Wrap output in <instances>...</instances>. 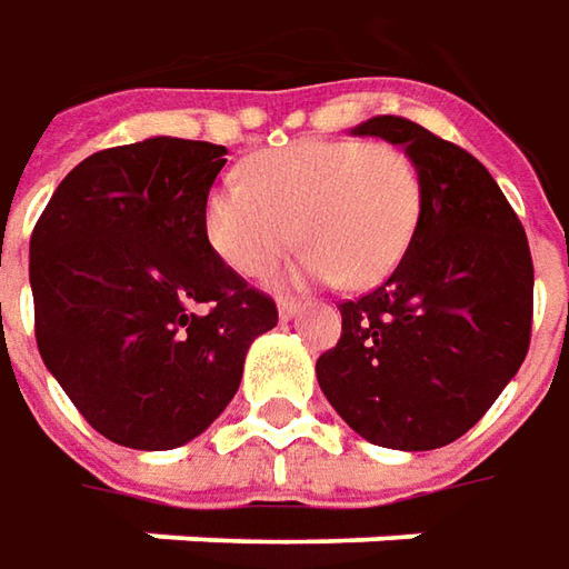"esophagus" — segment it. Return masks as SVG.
Returning a JSON list of instances; mask_svg holds the SVG:
<instances>
[{"instance_id": "esophagus-1", "label": "esophagus", "mask_w": 569, "mask_h": 569, "mask_svg": "<svg viewBox=\"0 0 569 569\" xmlns=\"http://www.w3.org/2000/svg\"><path fill=\"white\" fill-rule=\"evenodd\" d=\"M277 311H280V321H292V318L302 311V305L296 302V299H280V302H277Z\"/></svg>"}]
</instances>
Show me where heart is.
<instances>
[{
  "mask_svg": "<svg viewBox=\"0 0 569 569\" xmlns=\"http://www.w3.org/2000/svg\"><path fill=\"white\" fill-rule=\"evenodd\" d=\"M421 210L416 163L393 144L308 138L254 153L242 182L204 207L207 239L242 277H261L299 239L292 277L375 286L409 248Z\"/></svg>",
  "mask_w": 569,
  "mask_h": 569,
  "instance_id": "b5f03b06",
  "label": "heart"
}]
</instances>
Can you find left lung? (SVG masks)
<instances>
[{"mask_svg":"<svg viewBox=\"0 0 569 569\" xmlns=\"http://www.w3.org/2000/svg\"><path fill=\"white\" fill-rule=\"evenodd\" d=\"M352 134L400 144L421 210L397 270L340 305V343L318 383L340 419L390 450H438L491 409L529 352L532 254L503 191L472 153L402 116Z\"/></svg>","mask_w":569,"mask_h":569,"instance_id":"left-lung-1","label":"left lung"}]
</instances>
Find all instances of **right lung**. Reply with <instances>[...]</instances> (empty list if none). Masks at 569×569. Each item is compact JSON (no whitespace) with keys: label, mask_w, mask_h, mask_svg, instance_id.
<instances>
[{"label":"right lung","mask_w":569,"mask_h":569,"mask_svg":"<svg viewBox=\"0 0 569 569\" xmlns=\"http://www.w3.org/2000/svg\"><path fill=\"white\" fill-rule=\"evenodd\" d=\"M223 144L148 138L93 153L30 236L37 349L112 443L172 450L236 397L277 305L220 261L204 207Z\"/></svg>","instance_id":"add662e5"}]
</instances>
